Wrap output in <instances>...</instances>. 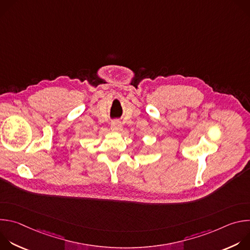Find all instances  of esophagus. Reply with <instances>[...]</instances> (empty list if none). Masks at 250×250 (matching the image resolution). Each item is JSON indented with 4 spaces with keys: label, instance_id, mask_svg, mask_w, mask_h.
<instances>
[{
    "label": "esophagus",
    "instance_id": "obj_1",
    "mask_svg": "<svg viewBox=\"0 0 250 250\" xmlns=\"http://www.w3.org/2000/svg\"><path fill=\"white\" fill-rule=\"evenodd\" d=\"M122 128H123V125H122V123L120 122V121H118V120H116V121H114V122H112V124H111V129L113 130V131H121L122 130Z\"/></svg>",
    "mask_w": 250,
    "mask_h": 250
}]
</instances>
